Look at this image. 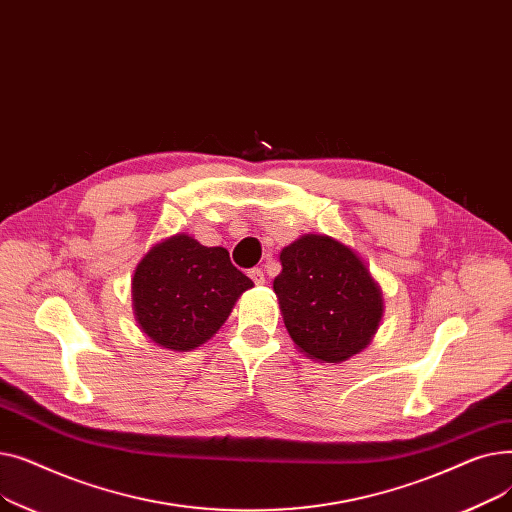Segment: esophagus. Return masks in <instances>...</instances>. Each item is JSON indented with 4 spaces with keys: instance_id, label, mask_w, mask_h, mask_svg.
I'll list each match as a JSON object with an SVG mask.
<instances>
[{
    "instance_id": "esophagus-1",
    "label": "esophagus",
    "mask_w": 512,
    "mask_h": 512,
    "mask_svg": "<svg viewBox=\"0 0 512 512\" xmlns=\"http://www.w3.org/2000/svg\"><path fill=\"white\" fill-rule=\"evenodd\" d=\"M249 276H251V280H253L257 286H263V284H265V274H263V270H259V267H255V270H251Z\"/></svg>"
}]
</instances>
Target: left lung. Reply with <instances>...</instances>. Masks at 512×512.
<instances>
[{
    "instance_id": "obj_1",
    "label": "left lung",
    "mask_w": 512,
    "mask_h": 512,
    "mask_svg": "<svg viewBox=\"0 0 512 512\" xmlns=\"http://www.w3.org/2000/svg\"><path fill=\"white\" fill-rule=\"evenodd\" d=\"M280 261L274 292L294 346L332 365L367 348L380 328L384 294L363 257L334 236L303 234Z\"/></svg>"
}]
</instances>
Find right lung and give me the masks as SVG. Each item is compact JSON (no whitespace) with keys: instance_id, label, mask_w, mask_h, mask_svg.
I'll list each match as a JSON object with an SVG mask.
<instances>
[{"instance_id":"right-lung-1","label":"right lung","mask_w":512,"mask_h":512,"mask_svg":"<svg viewBox=\"0 0 512 512\" xmlns=\"http://www.w3.org/2000/svg\"><path fill=\"white\" fill-rule=\"evenodd\" d=\"M253 282L230 263L224 247L191 234L153 245L132 276V311L141 332L161 348L186 353L205 344Z\"/></svg>"}]
</instances>
